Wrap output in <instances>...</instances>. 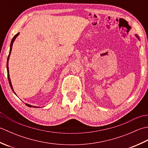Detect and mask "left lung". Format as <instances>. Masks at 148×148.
Returning <instances> with one entry per match:
<instances>
[{"label":"left lung","instance_id":"8db88e82","mask_svg":"<svg viewBox=\"0 0 148 148\" xmlns=\"http://www.w3.org/2000/svg\"><path fill=\"white\" fill-rule=\"evenodd\" d=\"M137 36V37H138V36ZM138 38H139V37H138Z\"/></svg>","mask_w":148,"mask_h":148}]
</instances>
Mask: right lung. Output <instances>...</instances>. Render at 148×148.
Returning a JSON list of instances; mask_svg holds the SVG:
<instances>
[{"label": "right lung", "mask_w": 148, "mask_h": 148, "mask_svg": "<svg viewBox=\"0 0 148 148\" xmlns=\"http://www.w3.org/2000/svg\"><path fill=\"white\" fill-rule=\"evenodd\" d=\"M19 35V33L16 34V35L13 37V38H12V40H11V46H10V51H9V54L8 55V61H7V70H8V81H9V84H10V86H11V88L12 89V90L13 91V92L14 93L13 89H12V84H11V80H10V77H9V67H8V61H9V56H10V54H11V50H12V45H13V42L14 41L15 39L16 38V37H18V36ZM26 106H27L28 107H30V108H31V107H32V108H37V107H36V106H31L30 104H28V103H25Z\"/></svg>", "instance_id": "obj_1"}]
</instances>
